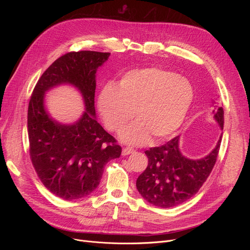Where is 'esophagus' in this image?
I'll use <instances>...</instances> for the list:
<instances>
[{"instance_id":"34e87169","label":"esophagus","mask_w":250,"mask_h":250,"mask_svg":"<svg viewBox=\"0 0 250 250\" xmlns=\"http://www.w3.org/2000/svg\"><path fill=\"white\" fill-rule=\"evenodd\" d=\"M134 152H135V149H134V148H132V147H125V148L123 149L122 154H123L124 156H125V155L132 154V153H134Z\"/></svg>"}]
</instances>
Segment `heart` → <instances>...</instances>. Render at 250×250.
Wrapping results in <instances>:
<instances>
[{
  "instance_id": "1",
  "label": "heart",
  "mask_w": 250,
  "mask_h": 250,
  "mask_svg": "<svg viewBox=\"0 0 250 250\" xmlns=\"http://www.w3.org/2000/svg\"><path fill=\"white\" fill-rule=\"evenodd\" d=\"M193 96L187 78L160 68H146L125 73L117 85H105L98 95L97 107L111 132H120L135 113L138 120L126 126L120 138L143 145L151 135L163 140L174 134L185 122Z\"/></svg>"
}]
</instances>
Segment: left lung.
<instances>
[{
    "label": "left lung",
    "mask_w": 250,
    "mask_h": 250,
    "mask_svg": "<svg viewBox=\"0 0 250 250\" xmlns=\"http://www.w3.org/2000/svg\"><path fill=\"white\" fill-rule=\"evenodd\" d=\"M214 120L224 126V110L214 105ZM221 139L202 159H189L179 150V136L165 145L147 150L148 166L137 179V188L148 203L158 208H172L187 202L200 190L215 166Z\"/></svg>",
    "instance_id": "obj_1"
}]
</instances>
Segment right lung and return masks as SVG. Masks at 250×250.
<instances>
[{
    "instance_id": "right-lung-1",
    "label": "right lung",
    "mask_w": 250,
    "mask_h": 250,
    "mask_svg": "<svg viewBox=\"0 0 250 250\" xmlns=\"http://www.w3.org/2000/svg\"><path fill=\"white\" fill-rule=\"evenodd\" d=\"M109 52H68L52 62L39 79L28 105L29 154L43 186L59 198H84L99 186L104 166L118 158L122 147L96 121V72ZM69 83L81 92L85 111L74 124H61L44 106V95L54 86Z\"/></svg>"
}]
</instances>
